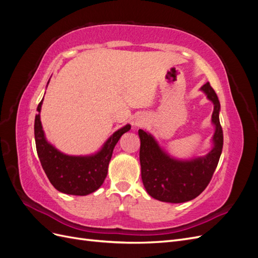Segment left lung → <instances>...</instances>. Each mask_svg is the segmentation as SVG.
Returning a JSON list of instances; mask_svg holds the SVG:
<instances>
[{
  "instance_id": "left-lung-1",
  "label": "left lung",
  "mask_w": 258,
  "mask_h": 258,
  "mask_svg": "<svg viewBox=\"0 0 258 258\" xmlns=\"http://www.w3.org/2000/svg\"><path fill=\"white\" fill-rule=\"evenodd\" d=\"M201 90L214 104L212 114V121L215 124L214 147L205 157L188 161L171 158L150 134L142 129L139 130L143 185L148 195L159 201L181 204L199 196L209 185L220 160L224 142L223 129L218 117L221 104L209 82L202 86Z\"/></svg>"
}]
</instances>
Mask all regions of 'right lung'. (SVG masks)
I'll use <instances>...</instances> for the list:
<instances>
[{
	"instance_id": "1",
	"label": "right lung",
	"mask_w": 258,
	"mask_h": 258,
	"mask_svg": "<svg viewBox=\"0 0 258 258\" xmlns=\"http://www.w3.org/2000/svg\"><path fill=\"white\" fill-rule=\"evenodd\" d=\"M43 100L38 103L41 112ZM130 124L117 130L105 142L102 150L91 156H69L60 153L46 141L40 114L35 115L34 137L36 152L41 165L49 182L57 190L75 196H86L96 191L103 184L107 175V167L112 158L113 150Z\"/></svg>"
}]
</instances>
